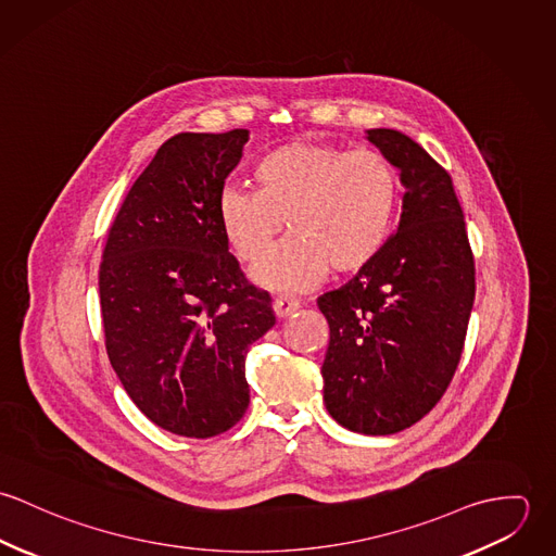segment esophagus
Returning a JSON list of instances; mask_svg holds the SVG:
<instances>
[{"label": "esophagus", "mask_w": 556, "mask_h": 556, "mask_svg": "<svg viewBox=\"0 0 556 556\" xmlns=\"http://www.w3.org/2000/svg\"><path fill=\"white\" fill-rule=\"evenodd\" d=\"M300 306H302L300 300L293 298V295H278V298L274 300V313H276V317H289V315H293Z\"/></svg>", "instance_id": "esophagus-1"}]
</instances>
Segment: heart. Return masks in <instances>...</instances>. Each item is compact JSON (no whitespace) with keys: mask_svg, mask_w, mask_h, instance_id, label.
I'll list each match as a JSON object with an SVG mask.
<instances>
[{"mask_svg":"<svg viewBox=\"0 0 556 556\" xmlns=\"http://www.w3.org/2000/svg\"><path fill=\"white\" fill-rule=\"evenodd\" d=\"M252 179L256 190H223L218 218L243 263L261 261L287 223L291 238L252 271L263 287L306 289L329 267L359 271L392 236L400 181L379 152L291 141L256 160Z\"/></svg>","mask_w":556,"mask_h":556,"instance_id":"b5f03b06","label":"heart"}]
</instances>
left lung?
<instances>
[{"instance_id": "8db88e82", "label": "left lung", "mask_w": 556, "mask_h": 556, "mask_svg": "<svg viewBox=\"0 0 556 556\" xmlns=\"http://www.w3.org/2000/svg\"><path fill=\"white\" fill-rule=\"evenodd\" d=\"M368 141L400 168V227L317 304L329 323L325 406L340 426L379 437L419 421L450 388L473 311L476 258L450 173L397 130H368Z\"/></svg>"}]
</instances>
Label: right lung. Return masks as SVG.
Here are the masks:
<instances>
[{"instance_id":"obj_1","label":"right lung","mask_w":556,"mask_h":556,"mask_svg":"<svg viewBox=\"0 0 556 556\" xmlns=\"http://www.w3.org/2000/svg\"><path fill=\"white\" fill-rule=\"evenodd\" d=\"M245 141L243 128L164 141L128 190L98 271L113 370L148 419L188 439L223 434L243 417L248 346L276 323L218 218Z\"/></svg>"}]
</instances>
